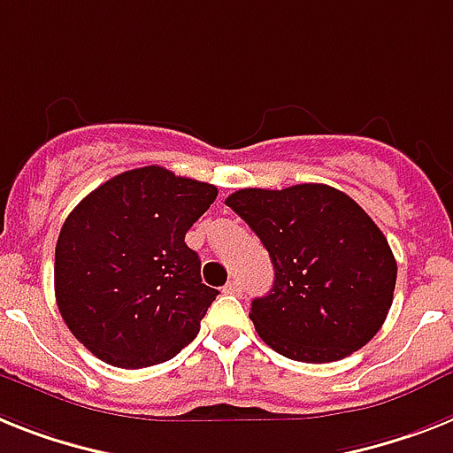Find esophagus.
I'll return each instance as SVG.
<instances>
[{
	"instance_id": "1",
	"label": "esophagus",
	"mask_w": 453,
	"mask_h": 453,
	"mask_svg": "<svg viewBox=\"0 0 453 453\" xmlns=\"http://www.w3.org/2000/svg\"><path fill=\"white\" fill-rule=\"evenodd\" d=\"M242 291V287H241V282H226V285H224V294H241Z\"/></svg>"
}]
</instances>
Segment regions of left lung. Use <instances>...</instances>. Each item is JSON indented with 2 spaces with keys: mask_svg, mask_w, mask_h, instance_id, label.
Listing matches in <instances>:
<instances>
[{
  "mask_svg": "<svg viewBox=\"0 0 453 453\" xmlns=\"http://www.w3.org/2000/svg\"><path fill=\"white\" fill-rule=\"evenodd\" d=\"M275 268L250 319L268 347L303 364L361 349L382 328L395 289L394 252L368 212L335 187L238 189L226 199Z\"/></svg>",
  "mask_w": 453,
  "mask_h": 453,
  "instance_id": "obj_1",
  "label": "left lung"
}]
</instances>
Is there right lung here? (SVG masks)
I'll use <instances>...</instances> for the list:
<instances>
[{"label":"right lung","mask_w":453,"mask_h":453,"mask_svg":"<svg viewBox=\"0 0 453 453\" xmlns=\"http://www.w3.org/2000/svg\"><path fill=\"white\" fill-rule=\"evenodd\" d=\"M215 199V185L143 166L106 180L69 212L55 248V298L95 357L148 368L196 338L218 289L201 282L185 234Z\"/></svg>","instance_id":"1"}]
</instances>
